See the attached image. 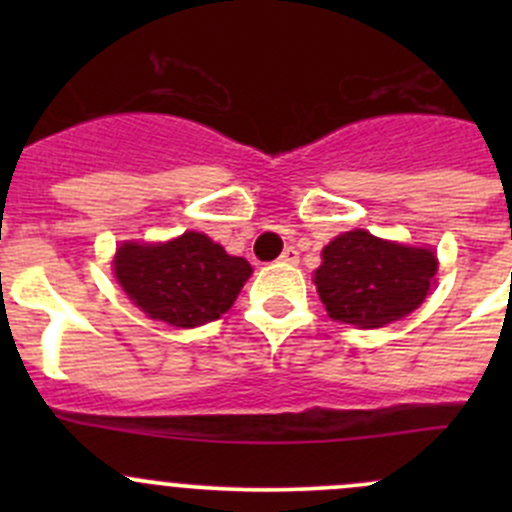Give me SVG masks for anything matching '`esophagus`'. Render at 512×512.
<instances>
[{
	"label": "esophagus",
	"mask_w": 512,
	"mask_h": 512,
	"mask_svg": "<svg viewBox=\"0 0 512 512\" xmlns=\"http://www.w3.org/2000/svg\"><path fill=\"white\" fill-rule=\"evenodd\" d=\"M280 262H285V265H297L299 252L294 250V247H285V252L280 255Z\"/></svg>",
	"instance_id": "obj_1"
}]
</instances>
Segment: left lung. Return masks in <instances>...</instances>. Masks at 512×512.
I'll list each match as a JSON object with an SVG mask.
<instances>
[{
	"label": "left lung",
	"instance_id": "obj_1",
	"mask_svg": "<svg viewBox=\"0 0 512 512\" xmlns=\"http://www.w3.org/2000/svg\"><path fill=\"white\" fill-rule=\"evenodd\" d=\"M436 272L431 247L352 230L324 247L314 285L329 317L359 329H379L421 307L436 285Z\"/></svg>",
	"mask_w": 512,
	"mask_h": 512
}]
</instances>
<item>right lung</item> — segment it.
I'll return each instance as SVG.
<instances>
[{
	"label": "right lung",
	"instance_id": "1",
	"mask_svg": "<svg viewBox=\"0 0 512 512\" xmlns=\"http://www.w3.org/2000/svg\"><path fill=\"white\" fill-rule=\"evenodd\" d=\"M113 275L136 307L156 322L193 329L220 319L235 304L252 267L203 232L168 242H123Z\"/></svg>",
	"mask_w": 512,
	"mask_h": 512
}]
</instances>
